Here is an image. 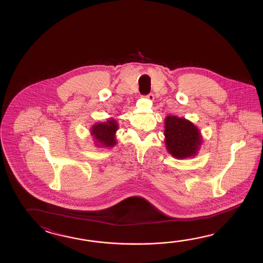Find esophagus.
<instances>
[{"mask_svg": "<svg viewBox=\"0 0 263 263\" xmlns=\"http://www.w3.org/2000/svg\"><path fill=\"white\" fill-rule=\"evenodd\" d=\"M145 98L148 99V100H151V101H153V100H154V95H153L152 93H149V94H147V95L145 96Z\"/></svg>", "mask_w": 263, "mask_h": 263, "instance_id": "esophagus-1", "label": "esophagus"}]
</instances>
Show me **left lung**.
Returning a JSON list of instances; mask_svg holds the SVG:
<instances>
[{
	"mask_svg": "<svg viewBox=\"0 0 263 263\" xmlns=\"http://www.w3.org/2000/svg\"><path fill=\"white\" fill-rule=\"evenodd\" d=\"M164 136L167 151L178 159L195 156L201 144L200 133L196 126L174 116L165 118Z\"/></svg>",
	"mask_w": 263,
	"mask_h": 263,
	"instance_id": "1",
	"label": "left lung"
}]
</instances>
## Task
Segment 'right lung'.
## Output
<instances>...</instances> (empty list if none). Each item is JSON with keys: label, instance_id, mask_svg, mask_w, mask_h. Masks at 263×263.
Instances as JSON below:
<instances>
[{"label": "right lung", "instance_id": "add662e5", "mask_svg": "<svg viewBox=\"0 0 263 263\" xmlns=\"http://www.w3.org/2000/svg\"><path fill=\"white\" fill-rule=\"evenodd\" d=\"M118 129V124L116 120L110 119L104 123L96 124L91 129V134L94 135L96 140L101 143V145L112 146L116 144L115 134Z\"/></svg>", "mask_w": 263, "mask_h": 263}]
</instances>
